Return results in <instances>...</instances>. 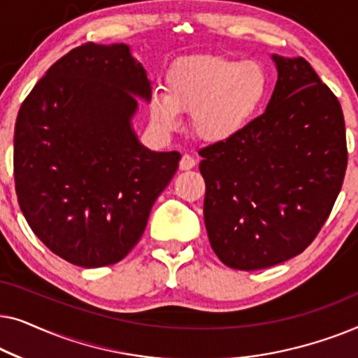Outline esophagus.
I'll list each match as a JSON object with an SVG mask.
<instances>
[{"label": "esophagus", "mask_w": 358, "mask_h": 358, "mask_svg": "<svg viewBox=\"0 0 358 358\" xmlns=\"http://www.w3.org/2000/svg\"><path fill=\"white\" fill-rule=\"evenodd\" d=\"M195 164H197V161H195L192 156L190 155H184L182 158H180V163H179V168L182 171H189L195 168Z\"/></svg>", "instance_id": "esophagus-1"}]
</instances>
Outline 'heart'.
<instances>
[{
  "mask_svg": "<svg viewBox=\"0 0 358 358\" xmlns=\"http://www.w3.org/2000/svg\"><path fill=\"white\" fill-rule=\"evenodd\" d=\"M268 94V75L261 63L220 55L180 58L166 75V91H153L150 114L173 131L182 112H192L200 138L224 141L246 130Z\"/></svg>",
  "mask_w": 358,
  "mask_h": 358,
  "instance_id": "1",
  "label": "heart"
}]
</instances>
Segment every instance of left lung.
Wrapping results in <instances>:
<instances>
[{"label":"left lung","mask_w":358,"mask_h":358,"mask_svg":"<svg viewBox=\"0 0 358 358\" xmlns=\"http://www.w3.org/2000/svg\"><path fill=\"white\" fill-rule=\"evenodd\" d=\"M277 85L262 115L199 151L203 218L224 266L257 271L310 246L347 168L344 115L305 58L272 55Z\"/></svg>","instance_id":"left-lung-1"}]
</instances>
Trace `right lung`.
<instances>
[{
  "mask_svg": "<svg viewBox=\"0 0 358 358\" xmlns=\"http://www.w3.org/2000/svg\"><path fill=\"white\" fill-rule=\"evenodd\" d=\"M151 83L125 43L87 42L48 68L19 109L14 180L36 236L80 267L110 266L140 241L179 168L134 130Z\"/></svg>",
  "mask_w": 358,
  "mask_h": 358,
  "instance_id": "right-lung-1",
  "label": "right lung"
}]
</instances>
